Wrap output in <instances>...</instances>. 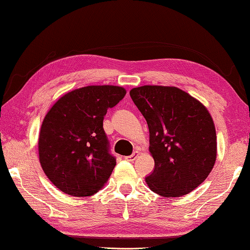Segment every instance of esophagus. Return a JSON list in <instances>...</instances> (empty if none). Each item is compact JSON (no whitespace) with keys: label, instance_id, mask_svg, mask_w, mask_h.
Returning a JSON list of instances; mask_svg holds the SVG:
<instances>
[{"label":"esophagus","instance_id":"1","mask_svg":"<svg viewBox=\"0 0 250 250\" xmlns=\"http://www.w3.org/2000/svg\"><path fill=\"white\" fill-rule=\"evenodd\" d=\"M140 154V152L139 151H134L131 156H128V157H125V160H129V161H133V160H136L137 159V157L139 156Z\"/></svg>","mask_w":250,"mask_h":250}]
</instances>
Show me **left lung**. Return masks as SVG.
<instances>
[{
    "mask_svg": "<svg viewBox=\"0 0 250 250\" xmlns=\"http://www.w3.org/2000/svg\"><path fill=\"white\" fill-rule=\"evenodd\" d=\"M148 124L154 160L149 188L162 197H181L203 184L217 158V137L207 108L176 86L142 85L130 91Z\"/></svg>",
    "mask_w": 250,
    "mask_h": 250,
    "instance_id": "8db88e82",
    "label": "left lung"
}]
</instances>
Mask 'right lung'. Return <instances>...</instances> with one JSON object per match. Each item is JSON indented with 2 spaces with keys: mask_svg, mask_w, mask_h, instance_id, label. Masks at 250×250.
Returning a JSON list of instances; mask_svg holds the SVG:
<instances>
[{
  "mask_svg": "<svg viewBox=\"0 0 250 250\" xmlns=\"http://www.w3.org/2000/svg\"><path fill=\"white\" fill-rule=\"evenodd\" d=\"M126 91L117 85H88L65 93L42 122L39 159L50 181L62 192L88 197L104 187L116 166L104 130L106 110Z\"/></svg>",
  "mask_w": 250,
  "mask_h": 250,
  "instance_id": "right-lung-1",
  "label": "right lung"
}]
</instances>
